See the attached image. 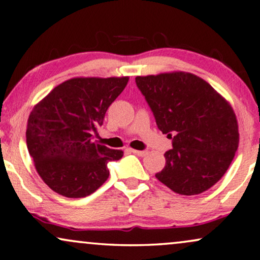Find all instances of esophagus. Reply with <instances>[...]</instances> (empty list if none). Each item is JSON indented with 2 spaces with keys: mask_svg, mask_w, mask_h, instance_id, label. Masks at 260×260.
I'll return each mask as SVG.
<instances>
[{
  "mask_svg": "<svg viewBox=\"0 0 260 260\" xmlns=\"http://www.w3.org/2000/svg\"><path fill=\"white\" fill-rule=\"evenodd\" d=\"M131 152H132V153H134V154H137V155H139V157H144L145 154H147V152L146 151H139V150H133V148H131L129 150Z\"/></svg>",
  "mask_w": 260,
  "mask_h": 260,
  "instance_id": "1",
  "label": "esophagus"
}]
</instances>
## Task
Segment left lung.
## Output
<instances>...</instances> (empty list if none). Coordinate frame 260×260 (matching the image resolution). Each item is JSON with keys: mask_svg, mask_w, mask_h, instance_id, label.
<instances>
[{"mask_svg": "<svg viewBox=\"0 0 260 260\" xmlns=\"http://www.w3.org/2000/svg\"><path fill=\"white\" fill-rule=\"evenodd\" d=\"M136 82L159 129L174 136L158 181L185 196L212 188L238 150V121L230 102L190 72L138 76Z\"/></svg>", "mask_w": 260, "mask_h": 260, "instance_id": "obj_1", "label": "left lung"}]
</instances>
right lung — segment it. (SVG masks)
<instances>
[{
	"instance_id": "right-lung-1",
	"label": "right lung",
	"mask_w": 260,
	"mask_h": 260,
	"mask_svg": "<svg viewBox=\"0 0 260 260\" xmlns=\"http://www.w3.org/2000/svg\"><path fill=\"white\" fill-rule=\"evenodd\" d=\"M128 79L71 78L34 106L27 121V148L53 191L69 199L89 196L108 179V161L122 158L121 150L92 141V132L102 126Z\"/></svg>"
}]
</instances>
